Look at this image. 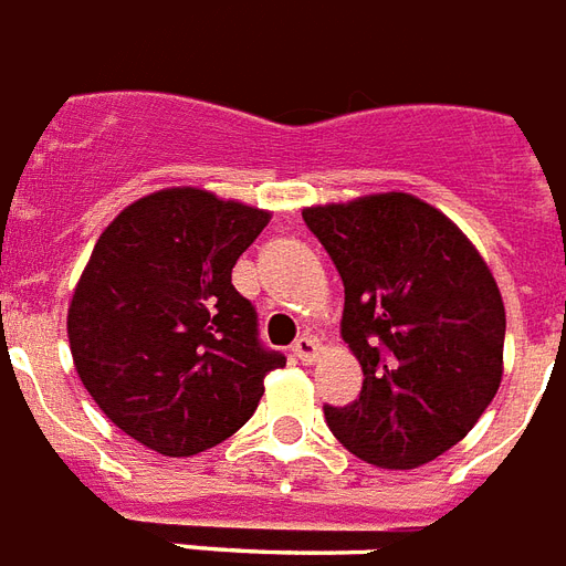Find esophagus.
Here are the masks:
<instances>
[{"instance_id":"34e87169","label":"esophagus","mask_w":566,"mask_h":566,"mask_svg":"<svg viewBox=\"0 0 566 566\" xmlns=\"http://www.w3.org/2000/svg\"><path fill=\"white\" fill-rule=\"evenodd\" d=\"M317 350H321V345H317L315 336H300L294 342L296 359H303V363H315Z\"/></svg>"}]
</instances>
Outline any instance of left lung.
<instances>
[{"mask_svg": "<svg viewBox=\"0 0 566 566\" xmlns=\"http://www.w3.org/2000/svg\"><path fill=\"white\" fill-rule=\"evenodd\" d=\"M345 284L342 338L359 399L326 426L363 462L420 468L462 441L504 375V300L474 242L432 203L366 195L305 207Z\"/></svg>", "mask_w": 566, "mask_h": 566, "instance_id": "1", "label": "left lung"}]
</instances>
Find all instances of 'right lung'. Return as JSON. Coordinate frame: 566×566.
<instances>
[{"mask_svg":"<svg viewBox=\"0 0 566 566\" xmlns=\"http://www.w3.org/2000/svg\"><path fill=\"white\" fill-rule=\"evenodd\" d=\"M270 212L179 186L134 200L92 249L69 305L74 368L128 438L195 455L242 429L284 357L230 284Z\"/></svg>","mask_w":566,"mask_h":566,"instance_id":"1","label":"right lung"}]
</instances>
